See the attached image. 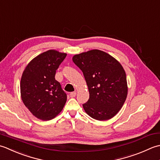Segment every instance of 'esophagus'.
Returning a JSON list of instances; mask_svg holds the SVG:
<instances>
[{
	"mask_svg": "<svg viewBox=\"0 0 160 160\" xmlns=\"http://www.w3.org/2000/svg\"><path fill=\"white\" fill-rule=\"evenodd\" d=\"M70 95L71 97H74L77 95V92H75V91H74V92H70Z\"/></svg>",
	"mask_w": 160,
	"mask_h": 160,
	"instance_id": "esophagus-1",
	"label": "esophagus"
}]
</instances>
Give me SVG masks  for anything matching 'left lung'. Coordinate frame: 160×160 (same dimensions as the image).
Returning <instances> with one entry per match:
<instances>
[{
    "instance_id": "8db88e82",
    "label": "left lung",
    "mask_w": 160,
    "mask_h": 160,
    "mask_svg": "<svg viewBox=\"0 0 160 160\" xmlns=\"http://www.w3.org/2000/svg\"><path fill=\"white\" fill-rule=\"evenodd\" d=\"M72 61L83 72L90 97L83 104L92 118L105 121L122 108L128 94L125 70L111 55L99 50L75 54Z\"/></svg>"
}]
</instances>
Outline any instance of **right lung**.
<instances>
[{"mask_svg": "<svg viewBox=\"0 0 160 160\" xmlns=\"http://www.w3.org/2000/svg\"><path fill=\"white\" fill-rule=\"evenodd\" d=\"M67 54L50 50L34 58L22 72L21 96L22 102L37 118L48 121L59 114L67 95L55 79L56 70Z\"/></svg>", "mask_w": 160, "mask_h": 160, "instance_id": "1", "label": "right lung"}]
</instances>
